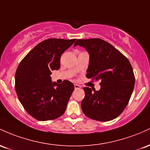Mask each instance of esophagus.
<instances>
[{
	"instance_id": "obj_1",
	"label": "esophagus",
	"mask_w": 150,
	"mask_h": 150,
	"mask_svg": "<svg viewBox=\"0 0 150 150\" xmlns=\"http://www.w3.org/2000/svg\"><path fill=\"white\" fill-rule=\"evenodd\" d=\"M74 88H75V89L81 88V86L78 85V84H74Z\"/></svg>"
}]
</instances>
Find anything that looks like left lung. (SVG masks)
Listing matches in <instances>:
<instances>
[{
    "label": "left lung",
    "mask_w": 150,
    "mask_h": 150,
    "mask_svg": "<svg viewBox=\"0 0 150 150\" xmlns=\"http://www.w3.org/2000/svg\"><path fill=\"white\" fill-rule=\"evenodd\" d=\"M89 54L86 77L100 81L96 91L84 87L81 109L89 118L109 121L120 115L127 106L133 91L134 76L129 60L112 45L101 39L77 40Z\"/></svg>",
    "instance_id": "8db88e82"
}]
</instances>
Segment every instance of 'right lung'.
Returning <instances> with one entry per match:
<instances>
[{"label":"right lung","instance_id":"obj_1","mask_svg":"<svg viewBox=\"0 0 150 150\" xmlns=\"http://www.w3.org/2000/svg\"><path fill=\"white\" fill-rule=\"evenodd\" d=\"M76 39H48L39 43L18 65L15 76L20 102L30 115L46 121L60 117L66 110L74 86L69 81H52V71L60 68V58Z\"/></svg>","mask_w":150,"mask_h":150}]
</instances>
